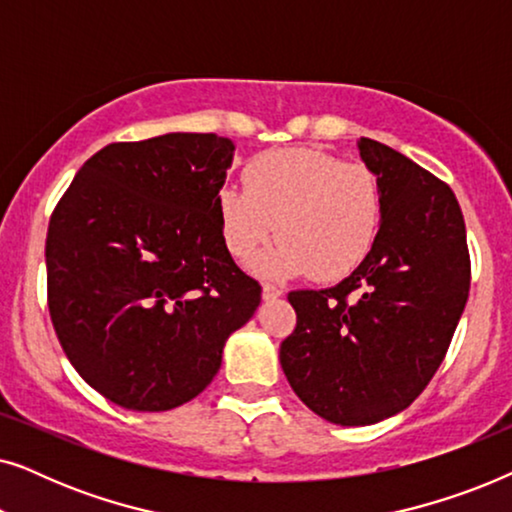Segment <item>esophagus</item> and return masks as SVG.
<instances>
[{"instance_id": "obj_1", "label": "esophagus", "mask_w": 512, "mask_h": 512, "mask_svg": "<svg viewBox=\"0 0 512 512\" xmlns=\"http://www.w3.org/2000/svg\"><path fill=\"white\" fill-rule=\"evenodd\" d=\"M282 289H279V286H275V284H263V298L265 300H272V298H279L282 296Z\"/></svg>"}]
</instances>
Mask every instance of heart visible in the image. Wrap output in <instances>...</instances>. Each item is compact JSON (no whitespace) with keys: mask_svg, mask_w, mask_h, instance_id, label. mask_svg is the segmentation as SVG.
<instances>
[{"mask_svg":"<svg viewBox=\"0 0 512 512\" xmlns=\"http://www.w3.org/2000/svg\"><path fill=\"white\" fill-rule=\"evenodd\" d=\"M216 219L237 263L249 265L279 233L263 272L338 282L361 268L380 240L384 193L361 163L319 149L268 151L244 167V186L221 188Z\"/></svg>","mask_w":512,"mask_h":512,"instance_id":"heart-1","label":"heart"}]
</instances>
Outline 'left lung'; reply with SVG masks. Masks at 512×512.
I'll list each match as a JSON object with an SVG mask.
<instances>
[{
	"label": "left lung",
	"instance_id": "obj_1",
	"mask_svg": "<svg viewBox=\"0 0 512 512\" xmlns=\"http://www.w3.org/2000/svg\"><path fill=\"white\" fill-rule=\"evenodd\" d=\"M384 193L370 256L338 286L291 291L284 375L312 412L366 426L408 408L443 363L471 289L464 214L452 188L403 153L361 137Z\"/></svg>",
	"mask_w": 512,
	"mask_h": 512
}]
</instances>
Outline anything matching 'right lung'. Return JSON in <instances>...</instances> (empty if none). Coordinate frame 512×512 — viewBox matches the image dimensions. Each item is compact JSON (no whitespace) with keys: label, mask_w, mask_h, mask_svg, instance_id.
Instances as JSON below:
<instances>
[{"label":"right lung","mask_w":512,"mask_h":512,"mask_svg":"<svg viewBox=\"0 0 512 512\" xmlns=\"http://www.w3.org/2000/svg\"><path fill=\"white\" fill-rule=\"evenodd\" d=\"M233 142L170 132L88 158L46 237L48 312L67 359L111 403L163 412L200 394L261 284L223 244Z\"/></svg>","instance_id":"right-lung-1"}]
</instances>
